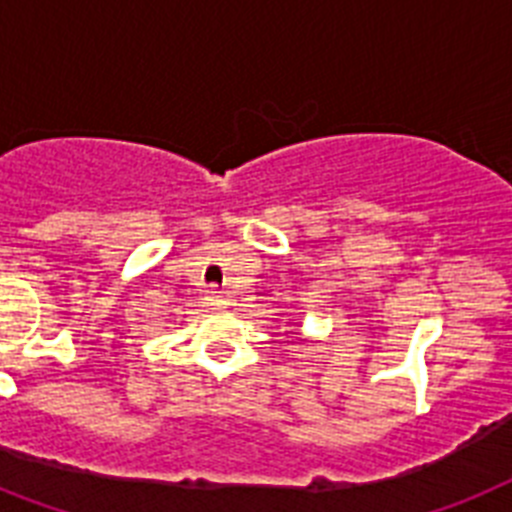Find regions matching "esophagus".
<instances>
[{
  "label": "esophagus",
  "mask_w": 512,
  "mask_h": 512,
  "mask_svg": "<svg viewBox=\"0 0 512 512\" xmlns=\"http://www.w3.org/2000/svg\"><path fill=\"white\" fill-rule=\"evenodd\" d=\"M208 304L210 307H223V296L218 291H208Z\"/></svg>",
  "instance_id": "obj_1"
}]
</instances>
